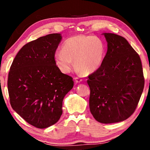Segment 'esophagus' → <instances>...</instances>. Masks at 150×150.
<instances>
[{
  "label": "esophagus",
  "mask_w": 150,
  "mask_h": 150,
  "mask_svg": "<svg viewBox=\"0 0 150 150\" xmlns=\"http://www.w3.org/2000/svg\"><path fill=\"white\" fill-rule=\"evenodd\" d=\"M83 81V79H81L79 78V77H75V83H79L81 82V81Z\"/></svg>",
  "instance_id": "34e87169"
}]
</instances>
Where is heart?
<instances>
[{
    "mask_svg": "<svg viewBox=\"0 0 150 150\" xmlns=\"http://www.w3.org/2000/svg\"><path fill=\"white\" fill-rule=\"evenodd\" d=\"M105 46L101 40L93 35H77L63 43L62 51L55 53V65L65 74L69 73L73 62L79 72L90 74L99 69L105 59Z\"/></svg>",
    "mask_w": 150,
    "mask_h": 150,
    "instance_id": "heart-1",
    "label": "heart"
}]
</instances>
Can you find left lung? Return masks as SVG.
Instances as JSON below:
<instances>
[{"instance_id":"8db88e82","label":"left lung","mask_w":150,"mask_h":150,"mask_svg":"<svg viewBox=\"0 0 150 150\" xmlns=\"http://www.w3.org/2000/svg\"><path fill=\"white\" fill-rule=\"evenodd\" d=\"M107 52L99 69L88 76L89 108L96 121L119 122L132 115L143 92L144 78L139 55L120 35L103 33Z\"/></svg>"}]
</instances>
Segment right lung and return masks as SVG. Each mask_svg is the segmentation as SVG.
Listing matches in <instances>:
<instances>
[{
	"mask_svg": "<svg viewBox=\"0 0 150 150\" xmlns=\"http://www.w3.org/2000/svg\"><path fill=\"white\" fill-rule=\"evenodd\" d=\"M62 40L61 34H51L28 43L10 69L8 91L12 108L38 128H46L59 120L63 98L73 87V78L61 72L54 62Z\"/></svg>",
	"mask_w": 150,
	"mask_h": 150,
	"instance_id": "add662e5",
	"label": "right lung"
}]
</instances>
